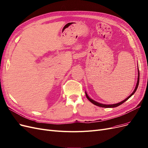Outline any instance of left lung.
Segmentation results:
<instances>
[{
  "mask_svg": "<svg viewBox=\"0 0 148 148\" xmlns=\"http://www.w3.org/2000/svg\"><path fill=\"white\" fill-rule=\"evenodd\" d=\"M138 80H137V85H136V88H135V89H134V91H133V92L129 96V97H127L125 100H124L123 101H121V102H120V103H116V104H113V105H104V104H101V103H98V102H97V101H94V100H93L92 99H90L89 97V96L88 95V94H86V92H85V94H86V97H87V99L91 101L92 103H93L94 105H96V106H100V107H102V108H115V107H117V106H120V105H121V104H123L124 102H125L126 100H127L128 99H129L131 96L136 92V90H137V88H138V83H139V79H140V73H139V69H138Z\"/></svg>",
  "mask_w": 148,
  "mask_h": 148,
  "instance_id": "1",
  "label": "left lung"
}]
</instances>
